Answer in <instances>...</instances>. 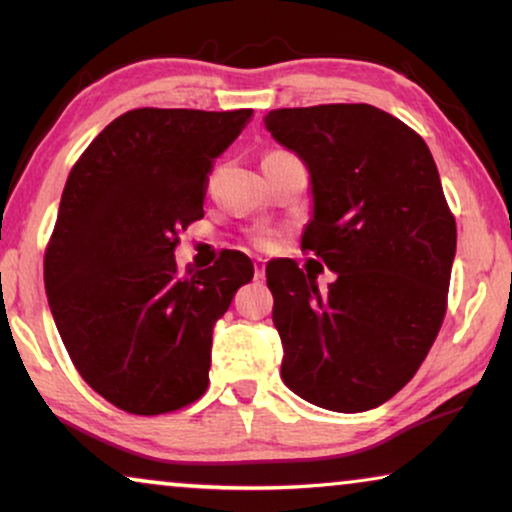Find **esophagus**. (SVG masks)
Returning a JSON list of instances; mask_svg holds the SVG:
<instances>
[{
    "label": "esophagus",
    "instance_id": "esophagus-1",
    "mask_svg": "<svg viewBox=\"0 0 512 512\" xmlns=\"http://www.w3.org/2000/svg\"><path fill=\"white\" fill-rule=\"evenodd\" d=\"M254 268H256V279H258V282H263V279H265V261H263V258H256Z\"/></svg>",
    "mask_w": 512,
    "mask_h": 512
}]
</instances>
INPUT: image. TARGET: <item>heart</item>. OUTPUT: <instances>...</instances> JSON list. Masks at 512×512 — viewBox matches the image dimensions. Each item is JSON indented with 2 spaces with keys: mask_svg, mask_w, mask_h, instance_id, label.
I'll list each match as a JSON object with an SVG mask.
<instances>
[{
  "mask_svg": "<svg viewBox=\"0 0 512 512\" xmlns=\"http://www.w3.org/2000/svg\"><path fill=\"white\" fill-rule=\"evenodd\" d=\"M270 242V235H261L258 237V244H268Z\"/></svg>",
  "mask_w": 512,
  "mask_h": 512,
  "instance_id": "obj_1",
  "label": "heart"
}]
</instances>
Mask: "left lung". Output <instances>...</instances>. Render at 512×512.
Masks as SVG:
<instances>
[{"instance_id":"obj_1","label":"left lung","mask_w":512,"mask_h":512,"mask_svg":"<svg viewBox=\"0 0 512 512\" xmlns=\"http://www.w3.org/2000/svg\"><path fill=\"white\" fill-rule=\"evenodd\" d=\"M277 144L310 172L303 247L338 279L319 293L296 263L272 268L282 380L307 403L363 412L412 380L445 317L457 223L424 139L370 104L275 109Z\"/></svg>"}]
</instances>
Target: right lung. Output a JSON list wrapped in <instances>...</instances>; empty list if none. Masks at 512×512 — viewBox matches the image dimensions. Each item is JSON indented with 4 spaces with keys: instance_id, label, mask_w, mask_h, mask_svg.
Here are the masks:
<instances>
[{
    "instance_id": "obj_1",
    "label": "right lung",
    "mask_w": 512,
    "mask_h": 512,
    "mask_svg": "<svg viewBox=\"0 0 512 512\" xmlns=\"http://www.w3.org/2000/svg\"><path fill=\"white\" fill-rule=\"evenodd\" d=\"M254 111L132 109L72 167L46 249L58 333L97 394L132 415H160L205 394L214 324L254 265L179 272L177 233L205 216L207 174Z\"/></svg>"
}]
</instances>
